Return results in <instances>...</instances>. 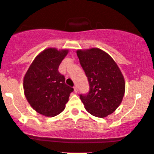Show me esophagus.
I'll use <instances>...</instances> for the list:
<instances>
[{
  "mask_svg": "<svg viewBox=\"0 0 154 154\" xmlns=\"http://www.w3.org/2000/svg\"><path fill=\"white\" fill-rule=\"evenodd\" d=\"M74 88V91H75V93H77L78 92V87L76 86V85H75V86L73 87Z\"/></svg>",
  "mask_w": 154,
  "mask_h": 154,
  "instance_id": "obj_1",
  "label": "esophagus"
}]
</instances>
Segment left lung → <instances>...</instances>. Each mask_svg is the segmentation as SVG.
I'll return each mask as SVG.
<instances>
[{
	"label": "left lung",
	"mask_w": 154,
	"mask_h": 154,
	"mask_svg": "<svg viewBox=\"0 0 154 154\" xmlns=\"http://www.w3.org/2000/svg\"><path fill=\"white\" fill-rule=\"evenodd\" d=\"M88 77L90 90L80 94L87 111L96 117H106L116 110L125 94V79L113 59L103 50L92 48L76 52Z\"/></svg>",
	"instance_id": "left-lung-1"
}]
</instances>
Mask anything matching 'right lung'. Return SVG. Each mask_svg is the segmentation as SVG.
<instances>
[{"label":"right lung","instance_id":"add662e5","mask_svg":"<svg viewBox=\"0 0 154 154\" xmlns=\"http://www.w3.org/2000/svg\"><path fill=\"white\" fill-rule=\"evenodd\" d=\"M68 50H44L35 58L23 79L24 94L31 107L46 116H55L65 108L73 88L58 71Z\"/></svg>","mask_w":154,"mask_h":154}]
</instances>
